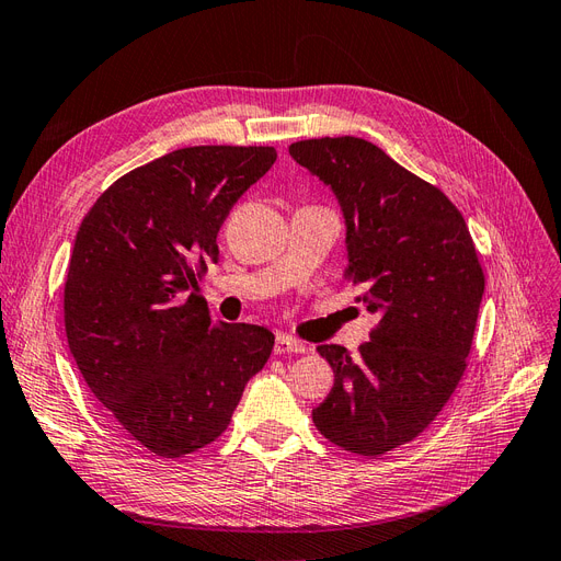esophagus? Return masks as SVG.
Segmentation results:
<instances>
[{
	"label": "esophagus",
	"instance_id": "34e87169",
	"mask_svg": "<svg viewBox=\"0 0 561 561\" xmlns=\"http://www.w3.org/2000/svg\"><path fill=\"white\" fill-rule=\"evenodd\" d=\"M274 353H276V355L307 353V346H304L301 342H295L293 336H287V334H278V336H276V344H274Z\"/></svg>",
	"mask_w": 561,
	"mask_h": 561
}]
</instances>
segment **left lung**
I'll use <instances>...</instances> for the list:
<instances>
[{
  "label": "left lung",
  "instance_id": "obj_1",
  "mask_svg": "<svg viewBox=\"0 0 561 561\" xmlns=\"http://www.w3.org/2000/svg\"><path fill=\"white\" fill-rule=\"evenodd\" d=\"M290 157L334 194L344 278L379 316L358 358L318 346L334 386L313 423L330 443L379 456L428 428L454 393L484 295L482 266L454 203L377 145L353 135L301 140Z\"/></svg>",
  "mask_w": 561,
  "mask_h": 561
}]
</instances>
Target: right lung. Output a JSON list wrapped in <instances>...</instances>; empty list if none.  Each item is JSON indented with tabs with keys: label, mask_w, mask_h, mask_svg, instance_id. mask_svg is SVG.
Segmentation results:
<instances>
[{
	"label": "right lung",
	"mask_w": 561,
	"mask_h": 561,
	"mask_svg": "<svg viewBox=\"0 0 561 561\" xmlns=\"http://www.w3.org/2000/svg\"><path fill=\"white\" fill-rule=\"evenodd\" d=\"M274 147H186L118 178L83 217L65 280V332L91 393L163 458L210 445L274 334L215 322L194 271L217 262L233 203Z\"/></svg>",
	"instance_id": "right-lung-1"
}]
</instances>
